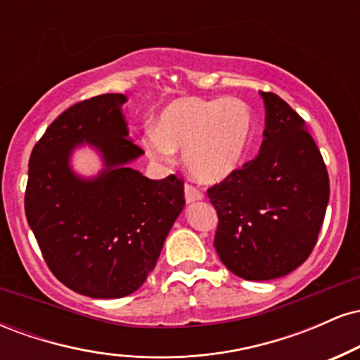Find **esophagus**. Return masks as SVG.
Returning a JSON list of instances; mask_svg holds the SVG:
<instances>
[{
    "label": "esophagus",
    "mask_w": 360,
    "mask_h": 360,
    "mask_svg": "<svg viewBox=\"0 0 360 360\" xmlns=\"http://www.w3.org/2000/svg\"><path fill=\"white\" fill-rule=\"evenodd\" d=\"M184 198L188 203H193V201H198V200H203V193L200 191V189L196 188V186L186 183L184 184Z\"/></svg>",
    "instance_id": "34e87169"
}]
</instances>
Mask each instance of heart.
<instances>
[{
	"mask_svg": "<svg viewBox=\"0 0 360 360\" xmlns=\"http://www.w3.org/2000/svg\"><path fill=\"white\" fill-rule=\"evenodd\" d=\"M252 130V111L238 98H179L166 106L155 130H147L142 142L159 162H169L174 150H183L194 177L220 183L242 164Z\"/></svg>",
	"mask_w": 360,
	"mask_h": 360,
	"instance_id": "b5f03b06",
	"label": "heart"
}]
</instances>
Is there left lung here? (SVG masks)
Listing matches in <instances>:
<instances>
[{
	"label": "left lung",
	"mask_w": 360,
	"mask_h": 360,
	"mask_svg": "<svg viewBox=\"0 0 360 360\" xmlns=\"http://www.w3.org/2000/svg\"><path fill=\"white\" fill-rule=\"evenodd\" d=\"M260 96L266 130L259 155L206 191L218 214V257L247 281L281 278L309 257L330 196L323 157L304 120L278 94Z\"/></svg>",
	"instance_id": "obj_1"
}]
</instances>
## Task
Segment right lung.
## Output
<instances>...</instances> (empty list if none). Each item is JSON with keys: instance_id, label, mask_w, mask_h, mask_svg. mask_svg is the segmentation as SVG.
<instances>
[{"instance_id": "add662e5", "label": "right lung", "mask_w": 360, "mask_h": 360, "mask_svg": "<svg viewBox=\"0 0 360 360\" xmlns=\"http://www.w3.org/2000/svg\"><path fill=\"white\" fill-rule=\"evenodd\" d=\"M123 94H100L59 115L28 160L25 213L52 274L89 298H123L146 283L184 208V181H152L127 167L143 150L128 139ZM88 141L107 169L96 180L68 167Z\"/></svg>"}]
</instances>
